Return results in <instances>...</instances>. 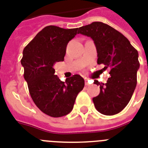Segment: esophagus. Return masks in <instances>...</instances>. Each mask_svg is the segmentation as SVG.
Returning a JSON list of instances; mask_svg holds the SVG:
<instances>
[{
    "mask_svg": "<svg viewBox=\"0 0 148 148\" xmlns=\"http://www.w3.org/2000/svg\"><path fill=\"white\" fill-rule=\"evenodd\" d=\"M85 85L88 86H89V79H87V78H85Z\"/></svg>",
    "mask_w": 148,
    "mask_h": 148,
    "instance_id": "1",
    "label": "esophagus"
}]
</instances>
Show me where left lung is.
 <instances>
[{
    "label": "left lung",
    "instance_id": "left-lung-1",
    "mask_svg": "<svg viewBox=\"0 0 148 148\" xmlns=\"http://www.w3.org/2000/svg\"><path fill=\"white\" fill-rule=\"evenodd\" d=\"M78 32L93 40L97 64H103V69H110L106 83L94 80L100 88L99 94L92 98L95 107L104 115L120 113L130 102L137 86L138 52L124 35L103 22L82 26Z\"/></svg>",
    "mask_w": 148,
    "mask_h": 148
}]
</instances>
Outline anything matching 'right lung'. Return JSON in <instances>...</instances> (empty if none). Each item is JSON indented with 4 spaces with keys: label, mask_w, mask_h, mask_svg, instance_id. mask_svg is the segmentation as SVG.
<instances>
[{
    "label": "right lung",
    "mask_w": 148,
    "mask_h": 148,
    "mask_svg": "<svg viewBox=\"0 0 148 148\" xmlns=\"http://www.w3.org/2000/svg\"><path fill=\"white\" fill-rule=\"evenodd\" d=\"M78 28L65 29L49 25L38 33L23 50L21 63L32 99L40 110L52 117H61L72 111L85 82L74 75L62 82L55 75L54 65L62 62L69 42Z\"/></svg>",
    "instance_id": "1"
}]
</instances>
